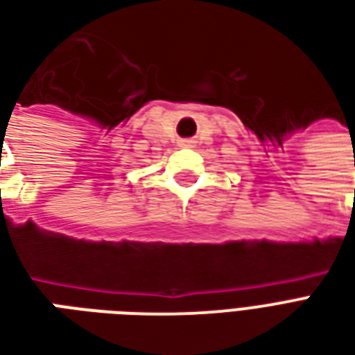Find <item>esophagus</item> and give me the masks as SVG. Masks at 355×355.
<instances>
[{
  "mask_svg": "<svg viewBox=\"0 0 355 355\" xmlns=\"http://www.w3.org/2000/svg\"><path fill=\"white\" fill-rule=\"evenodd\" d=\"M180 144H182V146H190V142H188V140H182Z\"/></svg>",
  "mask_w": 355,
  "mask_h": 355,
  "instance_id": "1",
  "label": "esophagus"
}]
</instances>
